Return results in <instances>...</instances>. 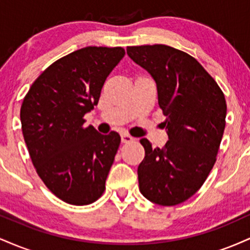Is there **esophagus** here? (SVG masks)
<instances>
[{
	"label": "esophagus",
	"instance_id": "34e87169",
	"mask_svg": "<svg viewBox=\"0 0 250 250\" xmlns=\"http://www.w3.org/2000/svg\"><path fill=\"white\" fill-rule=\"evenodd\" d=\"M121 140H122V143H130L134 141V137H131L130 135L128 134H122Z\"/></svg>",
	"mask_w": 250,
	"mask_h": 250
}]
</instances>
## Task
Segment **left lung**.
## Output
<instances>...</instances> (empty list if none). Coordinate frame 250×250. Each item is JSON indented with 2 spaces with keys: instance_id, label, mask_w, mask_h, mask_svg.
I'll list each match as a JSON object with an SVG mask.
<instances>
[{
  "instance_id": "8db88e82",
  "label": "left lung",
  "mask_w": 250,
  "mask_h": 250,
  "mask_svg": "<svg viewBox=\"0 0 250 250\" xmlns=\"http://www.w3.org/2000/svg\"><path fill=\"white\" fill-rule=\"evenodd\" d=\"M127 54L154 77L169 140L162 148L140 140V191L160 206H176L202 187L216 162L226 127L225 94L196 59L166 44L133 45Z\"/></svg>"
}]
</instances>
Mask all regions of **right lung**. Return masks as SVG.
Wrapping results in <instances>:
<instances>
[{
	"label": "right lung",
	"mask_w": 250,
	"mask_h": 250,
	"mask_svg": "<svg viewBox=\"0 0 250 250\" xmlns=\"http://www.w3.org/2000/svg\"><path fill=\"white\" fill-rule=\"evenodd\" d=\"M125 54L122 47L73 51L43 71L22 102V133L36 173L69 205H90L105 189L121 137L83 125Z\"/></svg>",
	"instance_id": "add662e5"
}]
</instances>
